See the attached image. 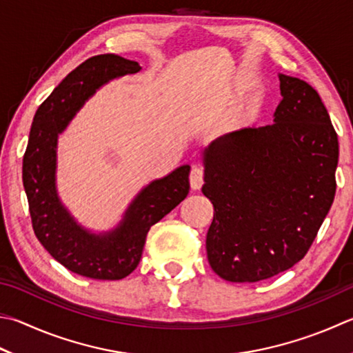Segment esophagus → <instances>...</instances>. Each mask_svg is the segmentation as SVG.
<instances>
[{
	"instance_id": "obj_1",
	"label": "esophagus",
	"mask_w": 353,
	"mask_h": 353,
	"mask_svg": "<svg viewBox=\"0 0 353 353\" xmlns=\"http://www.w3.org/2000/svg\"><path fill=\"white\" fill-rule=\"evenodd\" d=\"M189 179H190V188L192 189H194V190L201 189V185L204 183V170L201 168H196V165H195V168H192V170H190Z\"/></svg>"
}]
</instances>
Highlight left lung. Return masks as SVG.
Returning <instances> with one entry per match:
<instances>
[{
	"mask_svg": "<svg viewBox=\"0 0 353 353\" xmlns=\"http://www.w3.org/2000/svg\"><path fill=\"white\" fill-rule=\"evenodd\" d=\"M275 124L216 138L203 152L214 204L205 249L232 283H256L304 258L334 203L338 135L318 92L280 75Z\"/></svg>",
	"mask_w": 353,
	"mask_h": 353,
	"instance_id": "obj_1",
	"label": "left lung"
}]
</instances>
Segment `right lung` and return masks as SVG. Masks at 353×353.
I'll return each mask as SVG.
<instances>
[{"instance_id":"obj_1","label":"right lung","mask_w":353,"mask_h":353,"mask_svg":"<svg viewBox=\"0 0 353 353\" xmlns=\"http://www.w3.org/2000/svg\"><path fill=\"white\" fill-rule=\"evenodd\" d=\"M139 64L115 53L85 59L44 99L33 118L23 158V184L32 228L44 249L73 274L92 280H121L139 264L152 225L188 196L189 165L149 184L125 212L124 221L98 236L79 228L55 190L57 137L83 103L109 79L139 72Z\"/></svg>"}]
</instances>
